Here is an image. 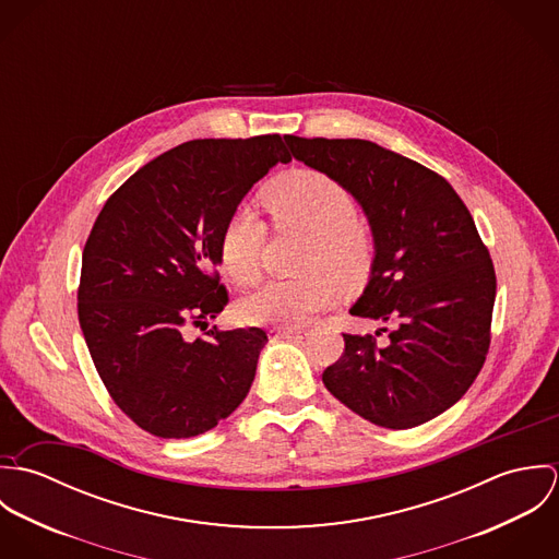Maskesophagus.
Wrapping results in <instances>:
<instances>
[{
    "label": "esophagus",
    "instance_id": "esophagus-1",
    "mask_svg": "<svg viewBox=\"0 0 559 559\" xmlns=\"http://www.w3.org/2000/svg\"><path fill=\"white\" fill-rule=\"evenodd\" d=\"M273 337H286V340H297V337H301L306 331H304V326H288V329H284V326H277V329H271L269 331Z\"/></svg>",
    "mask_w": 559,
    "mask_h": 559
}]
</instances>
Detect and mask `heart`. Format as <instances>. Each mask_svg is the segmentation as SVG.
<instances>
[{
    "mask_svg": "<svg viewBox=\"0 0 559 559\" xmlns=\"http://www.w3.org/2000/svg\"><path fill=\"white\" fill-rule=\"evenodd\" d=\"M260 204L277 230H301L304 247L295 280H275L239 304V319L255 326H297L337 299V282L361 284L374 262V237L359 222L353 191L319 169H290L260 191ZM264 224L247 209L235 211L219 235V264L239 286L260 277Z\"/></svg>",
    "mask_w": 559,
    "mask_h": 559,
    "instance_id": "b5f03b06",
    "label": "heart"
}]
</instances>
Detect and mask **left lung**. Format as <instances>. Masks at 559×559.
I'll use <instances>...</instances> for the list:
<instances>
[{
    "label": "left lung",
    "instance_id": "1",
    "mask_svg": "<svg viewBox=\"0 0 559 559\" xmlns=\"http://www.w3.org/2000/svg\"><path fill=\"white\" fill-rule=\"evenodd\" d=\"M295 159L324 171L364 206L377 242L372 277L353 317L383 320L344 335L324 388L364 419L404 430L465 396L486 361L497 293L488 247L452 185L417 160L366 140L286 135ZM380 334V331H377Z\"/></svg>",
    "mask_w": 559,
    "mask_h": 559
}]
</instances>
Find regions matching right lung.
<instances>
[{
	"label": "right lung",
	"mask_w": 559,
	"mask_h": 559,
	"mask_svg": "<svg viewBox=\"0 0 559 559\" xmlns=\"http://www.w3.org/2000/svg\"><path fill=\"white\" fill-rule=\"evenodd\" d=\"M284 140L163 153L107 198L85 240L78 314L90 357L118 408L155 437L202 435L249 394L266 333L206 322L230 301L215 269L222 228L253 182L293 159Z\"/></svg>",
	"instance_id": "right-lung-1"
}]
</instances>
